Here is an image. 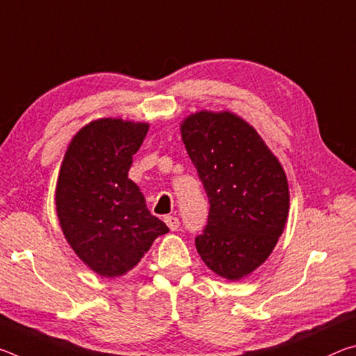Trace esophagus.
Instances as JSON below:
<instances>
[{"instance_id": "34e87169", "label": "esophagus", "mask_w": 356, "mask_h": 356, "mask_svg": "<svg viewBox=\"0 0 356 356\" xmlns=\"http://www.w3.org/2000/svg\"><path fill=\"white\" fill-rule=\"evenodd\" d=\"M165 222L168 225V227L171 229V231H176V229H179V226H180V221L177 216L168 215V216H165Z\"/></svg>"}]
</instances>
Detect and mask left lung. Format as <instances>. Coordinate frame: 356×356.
Segmentation results:
<instances>
[{
    "mask_svg": "<svg viewBox=\"0 0 356 356\" xmlns=\"http://www.w3.org/2000/svg\"><path fill=\"white\" fill-rule=\"evenodd\" d=\"M180 134L210 210L195 243L207 267L236 281L262 265L284 231L289 185L278 159L237 114H190Z\"/></svg>",
    "mask_w": 356,
    "mask_h": 356,
    "instance_id": "1",
    "label": "left lung"
}]
</instances>
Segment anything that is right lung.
<instances>
[{
    "label": "right lung",
    "mask_w": 356,
    "mask_h": 356,
    "mask_svg": "<svg viewBox=\"0 0 356 356\" xmlns=\"http://www.w3.org/2000/svg\"><path fill=\"white\" fill-rule=\"evenodd\" d=\"M147 130L146 122L92 120L72 138L59 170L56 213L65 240L104 278L130 272L170 232L129 179Z\"/></svg>",
    "instance_id": "right-lung-1"
}]
</instances>
